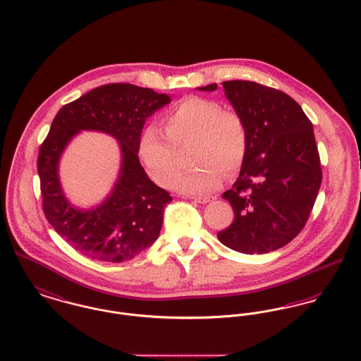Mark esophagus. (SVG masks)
<instances>
[{
  "mask_svg": "<svg viewBox=\"0 0 361 361\" xmlns=\"http://www.w3.org/2000/svg\"><path fill=\"white\" fill-rule=\"evenodd\" d=\"M192 200L198 204H208L213 200V197H192Z\"/></svg>",
  "mask_w": 361,
  "mask_h": 361,
  "instance_id": "obj_1",
  "label": "esophagus"
}]
</instances>
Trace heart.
I'll use <instances>...</instances> for the list:
<instances>
[{
  "label": "heart",
  "mask_w": 361,
  "mask_h": 361,
  "mask_svg": "<svg viewBox=\"0 0 361 361\" xmlns=\"http://www.w3.org/2000/svg\"><path fill=\"white\" fill-rule=\"evenodd\" d=\"M164 133L148 126L140 135L138 154L153 180L169 188L180 171L178 149L192 144L190 158L196 167L180 176L173 189L208 195L220 189L224 172L233 175L246 160L250 133L245 116L226 109L217 100L189 96L163 116Z\"/></svg>",
  "instance_id": "1"
}]
</instances>
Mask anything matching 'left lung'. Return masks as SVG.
<instances>
[{"mask_svg": "<svg viewBox=\"0 0 361 361\" xmlns=\"http://www.w3.org/2000/svg\"><path fill=\"white\" fill-rule=\"evenodd\" d=\"M223 87L246 119L250 145L239 178L223 194L235 219L217 238L235 251L265 254L296 238L314 208L322 169L312 123L283 91L246 80ZM198 90L216 91L217 84Z\"/></svg>", "mask_w": 361, "mask_h": 361, "instance_id": "1", "label": "left lung"}]
</instances>
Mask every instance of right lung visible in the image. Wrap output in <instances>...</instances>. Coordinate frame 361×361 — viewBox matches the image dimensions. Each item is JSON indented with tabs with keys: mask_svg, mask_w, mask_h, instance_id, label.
Segmentation results:
<instances>
[{
	"mask_svg": "<svg viewBox=\"0 0 361 361\" xmlns=\"http://www.w3.org/2000/svg\"><path fill=\"white\" fill-rule=\"evenodd\" d=\"M171 102L166 94L134 84L97 87L58 111L40 145L38 173L47 221L71 246L91 259L118 264L151 246L163 226L167 190L156 186L138 159V141L148 116ZM81 130L111 133L119 141L123 167L114 192L91 211L73 209L57 179V161Z\"/></svg>",
	"mask_w": 361,
	"mask_h": 361,
	"instance_id": "obj_1",
	"label": "right lung"
}]
</instances>
